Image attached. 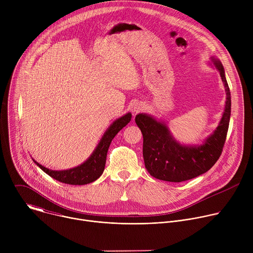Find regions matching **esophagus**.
<instances>
[{"label": "esophagus", "mask_w": 253, "mask_h": 253, "mask_svg": "<svg viewBox=\"0 0 253 253\" xmlns=\"http://www.w3.org/2000/svg\"><path fill=\"white\" fill-rule=\"evenodd\" d=\"M144 108H145V105H144V104L141 103V102H138V103H136L135 106L133 107V112H134L135 114H137V113L141 112L142 110H144Z\"/></svg>", "instance_id": "esophagus-1"}]
</instances>
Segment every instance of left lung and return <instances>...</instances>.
Instances as JSON below:
<instances>
[{
	"instance_id": "left-lung-1",
	"label": "left lung",
	"mask_w": 253,
	"mask_h": 253,
	"mask_svg": "<svg viewBox=\"0 0 253 253\" xmlns=\"http://www.w3.org/2000/svg\"><path fill=\"white\" fill-rule=\"evenodd\" d=\"M209 65L218 70L223 82L226 102L220 122L201 144L185 145L177 141L167 124L146 113H139L135 122L143 135V158L151 176L169 182H182L207 172L218 160L226 139L231 96L225 72L219 59L210 57Z\"/></svg>"
}]
</instances>
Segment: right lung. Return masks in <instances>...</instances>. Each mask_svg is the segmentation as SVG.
I'll return each mask as SVG.
<instances>
[{"label":"right lung","instance_id":"1","mask_svg":"<svg viewBox=\"0 0 253 253\" xmlns=\"http://www.w3.org/2000/svg\"><path fill=\"white\" fill-rule=\"evenodd\" d=\"M131 118L132 114L128 112L122 117L116 119L109 126V128L105 131L97 147L90 155V157L85 162L74 168L66 170H51L44 167L37 161H35V159H33V161L45 173L60 182L71 185H85L91 183L102 175L105 169L107 152L113 138L123 127H125L131 121Z\"/></svg>","mask_w":253,"mask_h":253}]
</instances>
